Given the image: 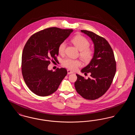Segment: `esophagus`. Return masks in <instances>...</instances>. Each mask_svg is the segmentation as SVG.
<instances>
[{
	"label": "esophagus",
	"instance_id": "1",
	"mask_svg": "<svg viewBox=\"0 0 135 135\" xmlns=\"http://www.w3.org/2000/svg\"><path fill=\"white\" fill-rule=\"evenodd\" d=\"M73 72H72V71H71L70 70H67V73H68V74H72V73H73Z\"/></svg>",
	"mask_w": 135,
	"mask_h": 135
}]
</instances>
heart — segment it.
Wrapping results in <instances>:
<instances>
[{"mask_svg": "<svg viewBox=\"0 0 135 135\" xmlns=\"http://www.w3.org/2000/svg\"><path fill=\"white\" fill-rule=\"evenodd\" d=\"M72 43L80 51V56L84 61L90 62L93 57L94 51L89 47V41L84 37L78 35L74 36L71 39ZM66 46L65 41L62 42L58 47L59 53L63 55L65 52ZM62 65L67 68L74 70L81 65V62L78 60H74L70 58H66L62 61Z\"/></svg>", "mask_w": 135, "mask_h": 135, "instance_id": "1", "label": "heart"}]
</instances>
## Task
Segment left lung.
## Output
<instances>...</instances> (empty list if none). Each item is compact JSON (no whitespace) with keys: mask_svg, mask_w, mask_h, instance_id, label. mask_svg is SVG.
Instances as JSON below:
<instances>
[{"mask_svg":"<svg viewBox=\"0 0 135 135\" xmlns=\"http://www.w3.org/2000/svg\"><path fill=\"white\" fill-rule=\"evenodd\" d=\"M89 36L94 45V53L90 63L81 70L90 73L85 79L77 74L74 85L77 93L88 100H96L109 89L115 74L116 62L113 50L108 41L94 32L81 30Z\"/></svg>","mask_w":135,"mask_h":135,"instance_id":"8db88e82","label":"left lung"}]
</instances>
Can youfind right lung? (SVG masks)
Here are the masks:
<instances>
[{
  "mask_svg": "<svg viewBox=\"0 0 135 135\" xmlns=\"http://www.w3.org/2000/svg\"><path fill=\"white\" fill-rule=\"evenodd\" d=\"M72 29L51 27L37 32L29 38L22 56V73L29 89L39 96L55 92L67 74L64 68L48 70L51 60L57 61L59 45L73 32Z\"/></svg>",
  "mask_w": 135,
  "mask_h": 135,
  "instance_id": "1",
  "label": "right lung"
}]
</instances>
